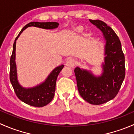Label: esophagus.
<instances>
[{"label": "esophagus", "instance_id": "obj_1", "mask_svg": "<svg viewBox=\"0 0 134 134\" xmlns=\"http://www.w3.org/2000/svg\"><path fill=\"white\" fill-rule=\"evenodd\" d=\"M66 64H67V66L73 67L76 64V59H75L74 58H70L67 60V63H66Z\"/></svg>", "mask_w": 134, "mask_h": 134}]
</instances>
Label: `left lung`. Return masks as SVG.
<instances>
[{"instance_id": "left-lung-1", "label": "left lung", "mask_w": 134, "mask_h": 134, "mask_svg": "<svg viewBox=\"0 0 134 134\" xmlns=\"http://www.w3.org/2000/svg\"><path fill=\"white\" fill-rule=\"evenodd\" d=\"M90 21L102 31L106 40L103 72L96 76L91 71L77 67L75 73L81 97L90 104L99 105L112 100L118 93L125 77V59L121 41L113 29L100 20Z\"/></svg>"}]
</instances>
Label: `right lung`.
Here are the masks:
<instances>
[{"instance_id": "add662e5", "label": "right lung", "mask_w": 134, "mask_h": 134, "mask_svg": "<svg viewBox=\"0 0 134 134\" xmlns=\"http://www.w3.org/2000/svg\"><path fill=\"white\" fill-rule=\"evenodd\" d=\"M59 23L56 22H31L23 27L20 33L15 40L13 46V52L10 58V71L9 80L13 87L15 93L21 101L30 106L34 107H43L52 101L56 90V83L57 77L63 68L62 65L56 67L51 72L44 82L38 86L30 88H25L19 84L17 80V67L15 63V47L16 41L21 34L26 28L30 26H35L43 29H54L58 26Z\"/></svg>"}]
</instances>
